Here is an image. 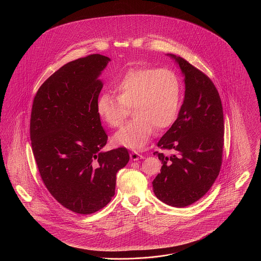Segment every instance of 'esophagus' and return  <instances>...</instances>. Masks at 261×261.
<instances>
[{
  "instance_id": "obj_1",
  "label": "esophagus",
  "mask_w": 261,
  "mask_h": 261,
  "mask_svg": "<svg viewBox=\"0 0 261 261\" xmlns=\"http://www.w3.org/2000/svg\"><path fill=\"white\" fill-rule=\"evenodd\" d=\"M130 158H131V160L132 161H139V160H142V159H144V155H142L141 153H139L138 151H132L131 153H130Z\"/></svg>"
}]
</instances>
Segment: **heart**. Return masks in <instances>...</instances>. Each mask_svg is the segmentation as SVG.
I'll return each mask as SVG.
<instances>
[{
    "mask_svg": "<svg viewBox=\"0 0 261 261\" xmlns=\"http://www.w3.org/2000/svg\"><path fill=\"white\" fill-rule=\"evenodd\" d=\"M116 97L105 93L97 100L99 118L112 128L121 126L132 107L135 116L112 137V144L141 149L149 142L153 128L162 130L177 116L181 86L172 70L151 67L128 69L112 83Z\"/></svg>",
    "mask_w": 261,
    "mask_h": 261,
    "instance_id": "heart-1",
    "label": "heart"
}]
</instances>
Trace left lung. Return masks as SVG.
I'll use <instances>...</instances> for the list:
<instances>
[{
	"label": "left lung",
	"mask_w": 261,
	"mask_h": 261,
	"mask_svg": "<svg viewBox=\"0 0 261 261\" xmlns=\"http://www.w3.org/2000/svg\"><path fill=\"white\" fill-rule=\"evenodd\" d=\"M184 76L185 97L177 119L155 151L162 166L152 181L153 193L162 202L185 207L202 198L213 185L222 163L223 109L211 79L183 58L167 54Z\"/></svg>",
	"instance_id": "1"
}]
</instances>
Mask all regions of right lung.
Listing matches in <instances>:
<instances>
[{"label": "right lung", "instance_id": "add662e5", "mask_svg": "<svg viewBox=\"0 0 261 261\" xmlns=\"http://www.w3.org/2000/svg\"><path fill=\"white\" fill-rule=\"evenodd\" d=\"M110 62L96 54L64 64L33 100L30 139L41 178L55 199L79 214L111 201L116 173L129 162L125 148L101 150L108 135L96 106Z\"/></svg>", "mask_w": 261, "mask_h": 261}]
</instances>
